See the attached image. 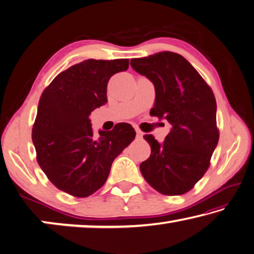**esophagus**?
<instances>
[{
	"mask_svg": "<svg viewBox=\"0 0 254 254\" xmlns=\"http://www.w3.org/2000/svg\"><path fill=\"white\" fill-rule=\"evenodd\" d=\"M136 138H143V132L138 129L136 130Z\"/></svg>",
	"mask_w": 254,
	"mask_h": 254,
	"instance_id": "esophagus-1",
	"label": "esophagus"
}]
</instances>
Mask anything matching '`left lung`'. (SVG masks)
I'll return each mask as SVG.
<instances>
[{
  "instance_id": "8db88e82",
  "label": "left lung",
  "mask_w": 254,
  "mask_h": 254,
  "mask_svg": "<svg viewBox=\"0 0 254 254\" xmlns=\"http://www.w3.org/2000/svg\"><path fill=\"white\" fill-rule=\"evenodd\" d=\"M134 70L147 77L155 89L151 115L171 124L164 142L152 135L144 138L151 155L140 172L153 188L168 196L192 189L209 166L218 143L216 100L211 89L184 56L160 52L130 61Z\"/></svg>"
}]
</instances>
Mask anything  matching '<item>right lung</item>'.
Segmentation results:
<instances>
[{
	"label": "right lung",
	"instance_id": "add662e5",
	"mask_svg": "<svg viewBox=\"0 0 254 254\" xmlns=\"http://www.w3.org/2000/svg\"><path fill=\"white\" fill-rule=\"evenodd\" d=\"M129 60H88L58 74L43 92L32 128L37 161L52 184L84 198L105 185L114 160L135 138L131 125L99 130L95 139L89 116L106 105L107 84L125 72Z\"/></svg>",
	"mask_w": 254,
	"mask_h": 254
}]
</instances>
